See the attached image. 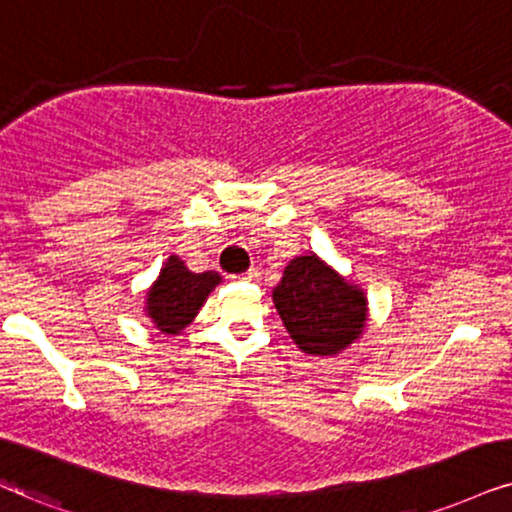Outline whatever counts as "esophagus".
Wrapping results in <instances>:
<instances>
[{
	"label": "esophagus",
	"instance_id": "34e87169",
	"mask_svg": "<svg viewBox=\"0 0 512 512\" xmlns=\"http://www.w3.org/2000/svg\"><path fill=\"white\" fill-rule=\"evenodd\" d=\"M236 278H243V281H257V278H260V269H250L245 271L243 276H236Z\"/></svg>",
	"mask_w": 512,
	"mask_h": 512
}]
</instances>
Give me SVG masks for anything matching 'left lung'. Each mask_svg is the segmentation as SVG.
Segmentation results:
<instances>
[{
    "mask_svg": "<svg viewBox=\"0 0 512 512\" xmlns=\"http://www.w3.org/2000/svg\"><path fill=\"white\" fill-rule=\"evenodd\" d=\"M290 340L309 357H335L366 331L368 297L316 252L293 257L271 293Z\"/></svg>",
    "mask_w": 512,
    "mask_h": 512,
    "instance_id": "1",
    "label": "left lung"
}]
</instances>
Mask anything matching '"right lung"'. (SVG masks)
I'll return each instance as SVG.
<instances>
[{"mask_svg": "<svg viewBox=\"0 0 512 512\" xmlns=\"http://www.w3.org/2000/svg\"><path fill=\"white\" fill-rule=\"evenodd\" d=\"M222 283L217 271L196 274L186 267L179 255H170L151 288L146 290L144 314L155 331L163 335H179L196 319L208 295Z\"/></svg>", "mask_w": 512, "mask_h": 512, "instance_id": "right-lung-1", "label": "right lung"}]
</instances>
